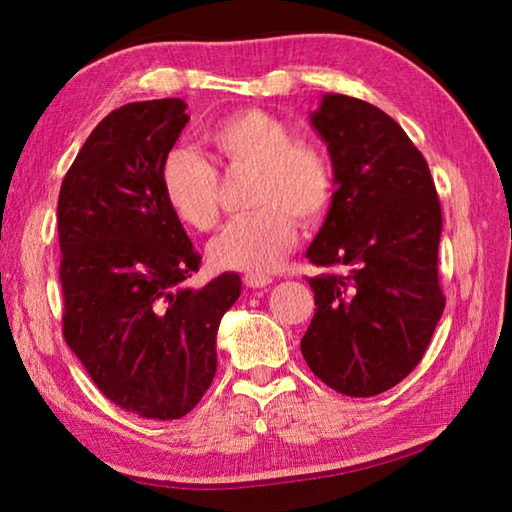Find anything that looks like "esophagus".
<instances>
[{"mask_svg":"<svg viewBox=\"0 0 512 512\" xmlns=\"http://www.w3.org/2000/svg\"><path fill=\"white\" fill-rule=\"evenodd\" d=\"M273 280L268 275H262V273H246L244 275V284L250 289H262V287H268Z\"/></svg>","mask_w":512,"mask_h":512,"instance_id":"1","label":"esophagus"}]
</instances>
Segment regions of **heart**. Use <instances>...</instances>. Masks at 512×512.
Returning a JSON list of instances; mask_svg holds the SVG:
<instances>
[{
  "mask_svg": "<svg viewBox=\"0 0 512 512\" xmlns=\"http://www.w3.org/2000/svg\"><path fill=\"white\" fill-rule=\"evenodd\" d=\"M205 144L228 171H253L248 212L230 221L210 244L219 268L266 273L282 264L298 237V221H323L334 198V169L309 142L262 108H244L207 128ZM164 203L180 223L198 232L219 221V171L187 149L167 153L160 169Z\"/></svg>",
  "mask_w": 512,
  "mask_h": 512,
  "instance_id": "obj_1",
  "label": "heart"
}]
</instances>
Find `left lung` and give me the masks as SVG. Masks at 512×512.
Here are the masks:
<instances>
[{
    "label": "left lung",
    "instance_id": "obj_1",
    "mask_svg": "<svg viewBox=\"0 0 512 512\" xmlns=\"http://www.w3.org/2000/svg\"><path fill=\"white\" fill-rule=\"evenodd\" d=\"M311 124L327 142L336 192L309 262L316 314L300 350L311 372L350 397L388 391L429 348L445 293L443 212L427 160L393 117L325 94Z\"/></svg>",
    "mask_w": 512,
    "mask_h": 512
}]
</instances>
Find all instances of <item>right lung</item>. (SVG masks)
<instances>
[{"mask_svg": "<svg viewBox=\"0 0 512 512\" xmlns=\"http://www.w3.org/2000/svg\"><path fill=\"white\" fill-rule=\"evenodd\" d=\"M183 99L112 110L85 140L58 196L63 336L99 391L146 420H178L216 372V332L237 273L203 289L201 255L164 203L160 169L189 121Z\"/></svg>", "mask_w": 512, "mask_h": 512, "instance_id": "obj_1", "label": "right lung"}]
</instances>
